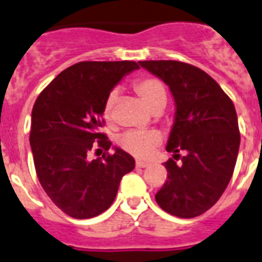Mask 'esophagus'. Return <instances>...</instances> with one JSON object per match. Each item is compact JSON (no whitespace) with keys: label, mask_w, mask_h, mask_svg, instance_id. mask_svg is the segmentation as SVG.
I'll return each instance as SVG.
<instances>
[{"label":"esophagus","mask_w":262,"mask_h":262,"mask_svg":"<svg viewBox=\"0 0 262 262\" xmlns=\"http://www.w3.org/2000/svg\"><path fill=\"white\" fill-rule=\"evenodd\" d=\"M149 165V163H145V161H141V160H137L136 161V167L137 168H145Z\"/></svg>","instance_id":"esophagus-1"}]
</instances>
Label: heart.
<instances>
[{
	"label": "heart",
	"instance_id": "b5f03b06",
	"mask_svg": "<svg viewBox=\"0 0 262 262\" xmlns=\"http://www.w3.org/2000/svg\"><path fill=\"white\" fill-rule=\"evenodd\" d=\"M135 89L145 105L152 112L164 109L167 103V90L164 83L155 76H142L136 80ZM117 102V90H112L107 94L103 103V117L106 122L112 124L114 120V106ZM161 141L157 132H126L121 136L118 144L124 150L138 159H146L152 155Z\"/></svg>",
	"mask_w": 262,
	"mask_h": 262
}]
</instances>
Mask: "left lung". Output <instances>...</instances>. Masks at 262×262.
Masks as SVG:
<instances>
[{
	"label": "left lung",
	"instance_id": "obj_1",
	"mask_svg": "<svg viewBox=\"0 0 262 262\" xmlns=\"http://www.w3.org/2000/svg\"><path fill=\"white\" fill-rule=\"evenodd\" d=\"M140 66L167 83L176 117L167 150L182 157L165 161L167 180L155 195L171 215L193 218L215 205L234 172L239 149L235 107L229 95L203 70L176 60H145Z\"/></svg>",
	"mask_w": 262,
	"mask_h": 262
}]
</instances>
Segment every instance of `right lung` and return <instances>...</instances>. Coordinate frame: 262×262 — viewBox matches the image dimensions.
I'll use <instances>...</instances> for the list:
<instances>
[{
	"instance_id": "add662e5",
	"label": "right lung",
	"mask_w": 262,
	"mask_h": 262,
	"mask_svg": "<svg viewBox=\"0 0 262 262\" xmlns=\"http://www.w3.org/2000/svg\"><path fill=\"white\" fill-rule=\"evenodd\" d=\"M136 61H79L61 71L36 99L31 141L35 169L50 199L76 220L93 218L112 206L122 176L135 159L117 148L109 153L103 103L114 84L138 69ZM103 149L90 161L91 150Z\"/></svg>"
}]
</instances>
